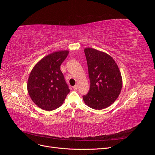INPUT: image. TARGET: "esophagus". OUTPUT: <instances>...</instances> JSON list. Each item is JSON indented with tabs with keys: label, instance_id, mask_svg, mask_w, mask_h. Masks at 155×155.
Wrapping results in <instances>:
<instances>
[{
	"label": "esophagus",
	"instance_id": "34e87169",
	"mask_svg": "<svg viewBox=\"0 0 155 155\" xmlns=\"http://www.w3.org/2000/svg\"><path fill=\"white\" fill-rule=\"evenodd\" d=\"M73 88L74 89V90H77V89H78V85H75L73 87Z\"/></svg>",
	"mask_w": 155,
	"mask_h": 155
}]
</instances>
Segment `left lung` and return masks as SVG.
Here are the masks:
<instances>
[{"instance_id":"obj_1","label":"left lung","mask_w":155,"mask_h":155,"mask_svg":"<svg viewBox=\"0 0 155 155\" xmlns=\"http://www.w3.org/2000/svg\"><path fill=\"white\" fill-rule=\"evenodd\" d=\"M84 51L91 85L87 94L83 96V100L94 109H104L119 96L122 87L121 73L109 55L91 48H87Z\"/></svg>"}]
</instances>
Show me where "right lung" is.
Masks as SVG:
<instances>
[{"label":"right lung","mask_w":155,"mask_h":155,"mask_svg":"<svg viewBox=\"0 0 155 155\" xmlns=\"http://www.w3.org/2000/svg\"><path fill=\"white\" fill-rule=\"evenodd\" d=\"M68 51L51 54L36 64L28 81L27 88L32 101L46 110H52L63 103L70 89L61 71V64Z\"/></svg>","instance_id":"add662e5"}]
</instances>
